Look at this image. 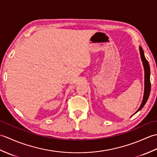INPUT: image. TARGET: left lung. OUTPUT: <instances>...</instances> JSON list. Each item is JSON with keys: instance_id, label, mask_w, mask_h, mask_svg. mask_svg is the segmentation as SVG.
Here are the masks:
<instances>
[{"instance_id": "8db88e82", "label": "left lung", "mask_w": 157, "mask_h": 157, "mask_svg": "<svg viewBox=\"0 0 157 157\" xmlns=\"http://www.w3.org/2000/svg\"><path fill=\"white\" fill-rule=\"evenodd\" d=\"M139 50H140V57H141V60L142 61L143 67H144V96H143V100H142L141 105H140V106L139 109L137 110V111H136V112L134 113V115H135L136 113H138L139 111H140V110L143 108V106L145 105L146 102H147L148 99L150 92H151V81H150V74H151V70H150L149 63H148L147 60H146L145 58V56L144 54V51H143V49L141 46H139Z\"/></svg>"}]
</instances>
